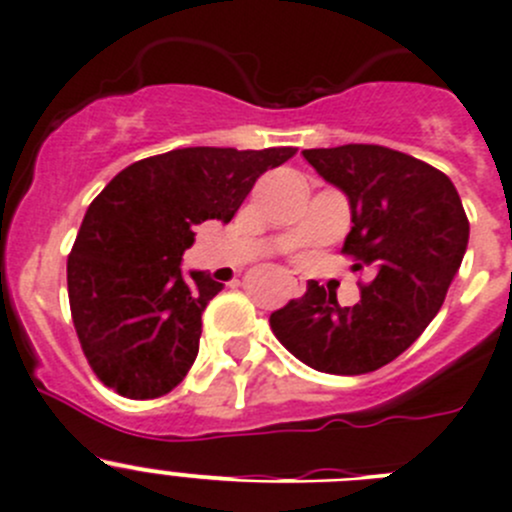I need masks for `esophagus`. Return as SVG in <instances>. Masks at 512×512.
Segmentation results:
<instances>
[{"label": "esophagus", "instance_id": "34e87169", "mask_svg": "<svg viewBox=\"0 0 512 512\" xmlns=\"http://www.w3.org/2000/svg\"><path fill=\"white\" fill-rule=\"evenodd\" d=\"M287 285H290V297L300 295V285H297L295 280H287Z\"/></svg>", "mask_w": 512, "mask_h": 512}]
</instances>
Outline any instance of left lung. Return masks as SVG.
<instances>
[{"label": "left lung", "instance_id": "8db88e82", "mask_svg": "<svg viewBox=\"0 0 512 512\" xmlns=\"http://www.w3.org/2000/svg\"><path fill=\"white\" fill-rule=\"evenodd\" d=\"M322 180L350 200L342 252L375 272L360 302L337 305L315 280L270 315L277 340L312 370L365 375L403 355L443 307L468 247L470 222L448 175L380 145L305 150Z\"/></svg>", "mask_w": 512, "mask_h": 512}]
</instances>
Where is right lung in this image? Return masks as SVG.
Wrapping results in <instances>:
<instances>
[{"instance_id":"add662e5","label":"right lung","mask_w":512,"mask_h":512,"mask_svg":"<svg viewBox=\"0 0 512 512\" xmlns=\"http://www.w3.org/2000/svg\"><path fill=\"white\" fill-rule=\"evenodd\" d=\"M295 152L185 147L124 167L94 197L69 252L67 290L79 345L107 388L152 400L185 380L222 282L182 275V252L197 225L230 222L257 177Z\"/></svg>"}]
</instances>
